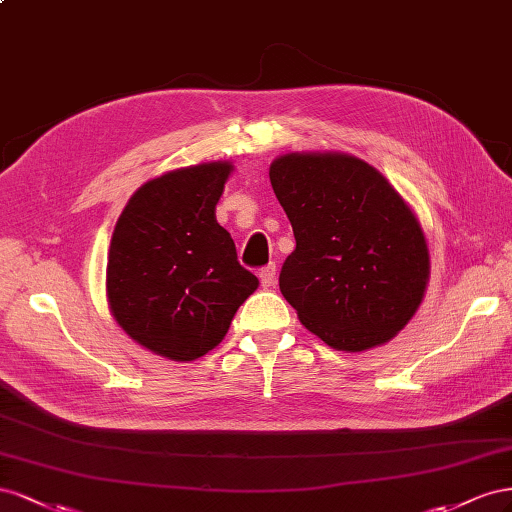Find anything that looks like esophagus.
Returning a JSON list of instances; mask_svg holds the SVG:
<instances>
[{
    "label": "esophagus",
    "mask_w": 512,
    "mask_h": 512,
    "mask_svg": "<svg viewBox=\"0 0 512 512\" xmlns=\"http://www.w3.org/2000/svg\"><path fill=\"white\" fill-rule=\"evenodd\" d=\"M274 279H276V266H274V264H270V266L259 270V281H261V287H264V289L272 287V285H274Z\"/></svg>",
    "instance_id": "1"
}]
</instances>
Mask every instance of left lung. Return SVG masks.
Segmentation results:
<instances>
[{
  "mask_svg": "<svg viewBox=\"0 0 512 512\" xmlns=\"http://www.w3.org/2000/svg\"><path fill=\"white\" fill-rule=\"evenodd\" d=\"M296 248L279 287L321 341L362 352L412 319L429 281L422 229L382 173L347 154H287L270 167Z\"/></svg>",
  "mask_w": 512,
  "mask_h": 512,
  "instance_id": "1",
  "label": "left lung"
}]
</instances>
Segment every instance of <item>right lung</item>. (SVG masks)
I'll list each match as a JSON object with an SVG mask.
<instances>
[{
	"instance_id": "add662e5",
	"label": "right lung",
	"mask_w": 512,
	"mask_h": 512,
	"mask_svg": "<svg viewBox=\"0 0 512 512\" xmlns=\"http://www.w3.org/2000/svg\"><path fill=\"white\" fill-rule=\"evenodd\" d=\"M229 171V163H208L150 180L113 231L111 313L128 337L171 360L214 349L259 285L214 216Z\"/></svg>"
}]
</instances>
